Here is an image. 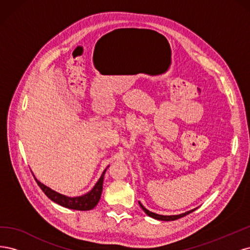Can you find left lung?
I'll return each instance as SVG.
<instances>
[{
  "label": "left lung",
  "instance_id": "8db88e82",
  "mask_svg": "<svg viewBox=\"0 0 250 250\" xmlns=\"http://www.w3.org/2000/svg\"><path fill=\"white\" fill-rule=\"evenodd\" d=\"M139 203H140V206H141V208H143V210L145 211V213L149 216V217H151V218H154V219H156V220H161V221H174V220H177V219H179V218H181V217H185V216H187V215H188L190 213H192V211H194L196 208H193V209H191V210H188V211H186V213H183V214H179V215H171V216H164V215H158V214H155V213H152V211H150V210H148L146 208H144V206L143 204L139 201Z\"/></svg>",
  "mask_w": 250,
  "mask_h": 250
}]
</instances>
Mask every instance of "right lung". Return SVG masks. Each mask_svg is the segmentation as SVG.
<instances>
[{"mask_svg":"<svg viewBox=\"0 0 250 250\" xmlns=\"http://www.w3.org/2000/svg\"><path fill=\"white\" fill-rule=\"evenodd\" d=\"M108 168V167H107ZM106 168V169H107ZM106 169L103 171L99 180L97 181L94 188L87 192L84 195L76 196V197H70V196H66L63 194H60L54 190H52L51 188L44 186L42 184L40 180H37L34 176L37 185L42 190V192L47 195V197L50 198L52 201L59 204V206L71 208V209H77V210H89L93 209L98 202H99L102 194V188H103V179H104V174L106 172Z\"/></svg>","mask_w":250,"mask_h":250,"instance_id":"obj_1","label":"right lung"}]
</instances>
